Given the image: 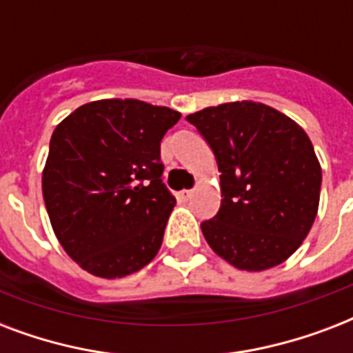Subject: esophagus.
I'll list each match as a JSON object with an SVG mask.
<instances>
[{"instance_id": "1", "label": "esophagus", "mask_w": 353, "mask_h": 353, "mask_svg": "<svg viewBox=\"0 0 353 353\" xmlns=\"http://www.w3.org/2000/svg\"><path fill=\"white\" fill-rule=\"evenodd\" d=\"M190 198H192V190H181V192H177V199L179 201H188Z\"/></svg>"}]
</instances>
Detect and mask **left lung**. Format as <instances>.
<instances>
[{
	"mask_svg": "<svg viewBox=\"0 0 353 353\" xmlns=\"http://www.w3.org/2000/svg\"><path fill=\"white\" fill-rule=\"evenodd\" d=\"M214 152L221 207L201 223L210 249L241 271H265L301 247L319 210L323 170L307 133L262 102L188 115Z\"/></svg>",
	"mask_w": 353,
	"mask_h": 353,
	"instance_id": "left-lung-1",
	"label": "left lung"
}]
</instances>
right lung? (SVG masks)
<instances>
[{"label":"right lung","instance_id":"right-lung-1","mask_svg":"<svg viewBox=\"0 0 353 353\" xmlns=\"http://www.w3.org/2000/svg\"><path fill=\"white\" fill-rule=\"evenodd\" d=\"M181 113L135 99L77 108L52 132L41 190L52 231L80 268L122 279L150 263L176 198L161 139Z\"/></svg>","mask_w":353,"mask_h":353}]
</instances>
